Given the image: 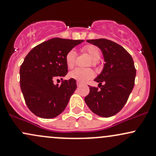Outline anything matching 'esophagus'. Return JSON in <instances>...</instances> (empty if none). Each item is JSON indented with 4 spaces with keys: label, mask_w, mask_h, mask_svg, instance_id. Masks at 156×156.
Returning a JSON list of instances; mask_svg holds the SVG:
<instances>
[{
    "label": "esophagus",
    "mask_w": 156,
    "mask_h": 156,
    "mask_svg": "<svg viewBox=\"0 0 156 156\" xmlns=\"http://www.w3.org/2000/svg\"><path fill=\"white\" fill-rule=\"evenodd\" d=\"M76 85H77V86H80V85H82V83H80V82H79V81H77L76 82Z\"/></svg>",
    "instance_id": "esophagus-1"
}]
</instances>
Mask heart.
<instances>
[{"instance_id": "obj_1", "label": "heart", "mask_w": 156, "mask_h": 156, "mask_svg": "<svg viewBox=\"0 0 156 156\" xmlns=\"http://www.w3.org/2000/svg\"><path fill=\"white\" fill-rule=\"evenodd\" d=\"M83 51L86 52L88 55L92 58L91 63L92 65L96 66L98 64L99 60L101 57V51L97 46L92 44L85 45L83 48ZM76 52L73 50H71L66 53L65 55V63H66L67 67L68 68H72L74 66L75 62H76ZM69 77L73 80H77L79 82L85 83L88 81L90 79L94 76V71L91 68H76L74 70L69 73Z\"/></svg>"}]
</instances>
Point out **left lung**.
<instances>
[{"label": "left lung", "instance_id": "8db88e82", "mask_svg": "<svg viewBox=\"0 0 156 156\" xmlns=\"http://www.w3.org/2000/svg\"><path fill=\"white\" fill-rule=\"evenodd\" d=\"M87 42L101 50L105 63L94 79L100 89L89 86L85 102L97 115L109 118L123 108L133 89L136 76L133 59L123 47L110 40L99 38L87 40Z\"/></svg>", "mask_w": 156, "mask_h": 156}]
</instances>
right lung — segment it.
<instances>
[{
    "label": "right lung",
    "instance_id": "obj_1",
    "mask_svg": "<svg viewBox=\"0 0 156 156\" xmlns=\"http://www.w3.org/2000/svg\"><path fill=\"white\" fill-rule=\"evenodd\" d=\"M84 40L53 38L29 52L20 68V85L26 104L36 116L53 118L66 108L76 88L73 79L61 85L53 84L56 77L68 73L65 55Z\"/></svg>",
    "mask_w": 156,
    "mask_h": 156
}]
</instances>
